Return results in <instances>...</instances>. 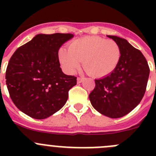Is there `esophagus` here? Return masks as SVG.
<instances>
[{
    "instance_id": "1",
    "label": "esophagus",
    "mask_w": 156,
    "mask_h": 156,
    "mask_svg": "<svg viewBox=\"0 0 156 156\" xmlns=\"http://www.w3.org/2000/svg\"><path fill=\"white\" fill-rule=\"evenodd\" d=\"M83 80H84V78H83V77H78V78H77V83H82Z\"/></svg>"
}]
</instances>
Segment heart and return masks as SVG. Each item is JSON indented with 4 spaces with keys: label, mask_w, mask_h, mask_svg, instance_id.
<instances>
[{
    "label": "heart",
    "mask_w": 156,
    "mask_h": 156,
    "mask_svg": "<svg viewBox=\"0 0 156 156\" xmlns=\"http://www.w3.org/2000/svg\"><path fill=\"white\" fill-rule=\"evenodd\" d=\"M59 61L68 73H74L83 62V68L94 77H103L115 70L121 57L119 44L100 37H86L76 40L69 49L62 48Z\"/></svg>",
    "instance_id": "obj_1"
}]
</instances>
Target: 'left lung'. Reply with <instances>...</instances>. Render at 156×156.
Segmentation results:
<instances>
[{
    "label": "left lung",
    "instance_id": "1",
    "mask_svg": "<svg viewBox=\"0 0 156 156\" xmlns=\"http://www.w3.org/2000/svg\"><path fill=\"white\" fill-rule=\"evenodd\" d=\"M119 44V62L113 72L95 80V87L89 95L90 103L101 114L110 118L126 115L144 97L149 76V66L143 54L127 41L108 36Z\"/></svg>",
    "mask_w": 156,
    "mask_h": 156
}]
</instances>
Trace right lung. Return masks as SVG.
<instances>
[{"label": "right lung", "mask_w": 156, "mask_h": 156, "mask_svg": "<svg viewBox=\"0 0 156 156\" xmlns=\"http://www.w3.org/2000/svg\"><path fill=\"white\" fill-rule=\"evenodd\" d=\"M71 34H38L11 57L5 79L9 95L20 111L37 119L62 108L76 77L60 68L58 50Z\"/></svg>", "instance_id": "right-lung-1"}]
</instances>
